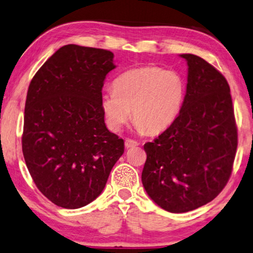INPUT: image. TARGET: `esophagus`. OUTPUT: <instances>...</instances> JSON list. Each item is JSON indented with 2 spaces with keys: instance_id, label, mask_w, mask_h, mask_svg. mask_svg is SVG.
<instances>
[{
  "instance_id": "obj_1",
  "label": "esophagus",
  "mask_w": 253,
  "mask_h": 253,
  "mask_svg": "<svg viewBox=\"0 0 253 253\" xmlns=\"http://www.w3.org/2000/svg\"><path fill=\"white\" fill-rule=\"evenodd\" d=\"M139 144L138 142L134 141V139H130V138H127L125 141V146L128 149V148H134V146H137Z\"/></svg>"
}]
</instances>
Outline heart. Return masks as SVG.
Returning a JSON list of instances; mask_svg holds the SVG:
<instances>
[{
  "mask_svg": "<svg viewBox=\"0 0 253 253\" xmlns=\"http://www.w3.org/2000/svg\"><path fill=\"white\" fill-rule=\"evenodd\" d=\"M185 85L174 70L156 66L128 70L116 79L115 89L101 96V110L109 129L119 131L130 119L139 131L158 134L171 125L182 109Z\"/></svg>",
  "mask_w": 253,
  "mask_h": 253,
  "instance_id": "obj_1",
  "label": "heart"
}]
</instances>
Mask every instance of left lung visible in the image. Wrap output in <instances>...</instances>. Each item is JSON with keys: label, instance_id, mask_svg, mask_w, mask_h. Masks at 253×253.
I'll return each mask as SVG.
<instances>
[{"label": "left lung", "instance_id": "8db88e82", "mask_svg": "<svg viewBox=\"0 0 253 253\" xmlns=\"http://www.w3.org/2000/svg\"><path fill=\"white\" fill-rule=\"evenodd\" d=\"M187 61L186 94L178 117L144 144L142 183L149 197L169 212H186L212 201L233 170L237 127L226 78L206 60Z\"/></svg>", "mask_w": 253, "mask_h": 253}]
</instances>
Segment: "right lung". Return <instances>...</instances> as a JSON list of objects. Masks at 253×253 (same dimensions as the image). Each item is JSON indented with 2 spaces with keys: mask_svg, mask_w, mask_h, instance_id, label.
<instances>
[{
  "mask_svg": "<svg viewBox=\"0 0 253 253\" xmlns=\"http://www.w3.org/2000/svg\"><path fill=\"white\" fill-rule=\"evenodd\" d=\"M114 53L68 44L30 82L22 153L37 188L61 208L95 200L124 153V139L108 130L101 110Z\"/></svg>",
  "mask_w": 253,
  "mask_h": 253,
  "instance_id": "1",
  "label": "right lung"
}]
</instances>
